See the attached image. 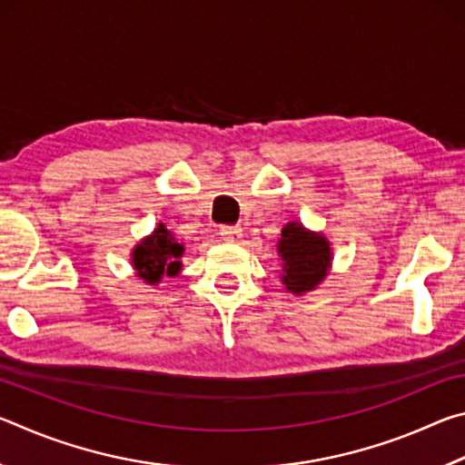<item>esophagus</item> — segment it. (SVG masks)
I'll list each match as a JSON object with an SVG mask.
<instances>
[{
  "label": "esophagus",
  "mask_w": 465,
  "mask_h": 465,
  "mask_svg": "<svg viewBox=\"0 0 465 465\" xmlns=\"http://www.w3.org/2000/svg\"><path fill=\"white\" fill-rule=\"evenodd\" d=\"M219 233H222V238L227 242H235L242 238V230L240 227H233V225H222L219 227Z\"/></svg>",
  "instance_id": "obj_1"
}]
</instances>
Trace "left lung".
I'll return each instance as SVG.
<instances>
[{"mask_svg": "<svg viewBox=\"0 0 465 465\" xmlns=\"http://www.w3.org/2000/svg\"><path fill=\"white\" fill-rule=\"evenodd\" d=\"M279 254L282 258V282L291 293L312 291L326 277L330 246L322 235L305 232L299 223H287L281 232Z\"/></svg>", "mask_w": 465, "mask_h": 465, "instance_id": "left-lung-1", "label": "left lung"}]
</instances>
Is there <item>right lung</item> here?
I'll use <instances>...</instances> for the list:
<instances>
[{"mask_svg": "<svg viewBox=\"0 0 465 465\" xmlns=\"http://www.w3.org/2000/svg\"><path fill=\"white\" fill-rule=\"evenodd\" d=\"M183 243H176L172 233L163 227V223L157 225V230L145 238L139 246L133 250V266L141 279L147 282H157L163 274L174 277L180 271V261L183 256Z\"/></svg>", "mask_w": 465, "mask_h": 465, "instance_id": "obj_1", "label": "right lung"}]
</instances>
